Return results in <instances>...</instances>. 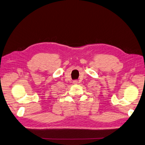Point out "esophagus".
I'll use <instances>...</instances> for the list:
<instances>
[{
    "mask_svg": "<svg viewBox=\"0 0 145 145\" xmlns=\"http://www.w3.org/2000/svg\"><path fill=\"white\" fill-rule=\"evenodd\" d=\"M74 84H77V83H78V82L77 81V80H75V81H74V82H73Z\"/></svg>",
    "mask_w": 145,
    "mask_h": 145,
    "instance_id": "esophagus-1",
    "label": "esophagus"
}]
</instances>
